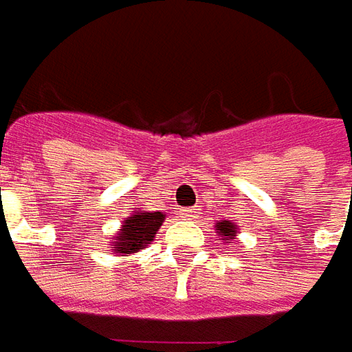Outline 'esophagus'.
Here are the masks:
<instances>
[{"instance_id": "obj_1", "label": "esophagus", "mask_w": 352, "mask_h": 352, "mask_svg": "<svg viewBox=\"0 0 352 352\" xmlns=\"http://www.w3.org/2000/svg\"><path fill=\"white\" fill-rule=\"evenodd\" d=\"M195 213H197L195 209H182L180 217L182 219H193V217H195Z\"/></svg>"}]
</instances>
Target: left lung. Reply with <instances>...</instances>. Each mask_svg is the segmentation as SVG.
<instances>
[{"label":"left lung","instance_id":"1","mask_svg":"<svg viewBox=\"0 0 352 352\" xmlns=\"http://www.w3.org/2000/svg\"><path fill=\"white\" fill-rule=\"evenodd\" d=\"M214 230L219 232V236H221V240H232V238L236 236L238 234V228L234 223H230V221H219L217 223V226H214Z\"/></svg>","mask_w":352,"mask_h":352}]
</instances>
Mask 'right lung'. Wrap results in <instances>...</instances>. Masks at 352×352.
Listing matches in <instances>:
<instances>
[{
	"label": "right lung",
	"mask_w": 352,
	"mask_h": 352,
	"mask_svg": "<svg viewBox=\"0 0 352 352\" xmlns=\"http://www.w3.org/2000/svg\"><path fill=\"white\" fill-rule=\"evenodd\" d=\"M164 223V214L160 211H138L131 213L120 226L118 236L112 238L116 254H135L151 244L160 225Z\"/></svg>",
	"instance_id": "1"
}]
</instances>
